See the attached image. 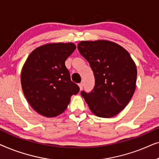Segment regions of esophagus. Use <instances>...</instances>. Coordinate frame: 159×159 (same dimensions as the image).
<instances>
[{
    "mask_svg": "<svg viewBox=\"0 0 159 159\" xmlns=\"http://www.w3.org/2000/svg\"><path fill=\"white\" fill-rule=\"evenodd\" d=\"M79 87H80V90H82V89L83 88V83H82V82H80V83H79Z\"/></svg>",
    "mask_w": 159,
    "mask_h": 159,
    "instance_id": "1",
    "label": "esophagus"
}]
</instances>
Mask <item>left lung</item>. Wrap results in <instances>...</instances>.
<instances>
[{
    "instance_id": "obj_1",
    "label": "left lung",
    "mask_w": 159,
    "mask_h": 159,
    "mask_svg": "<svg viewBox=\"0 0 159 159\" xmlns=\"http://www.w3.org/2000/svg\"><path fill=\"white\" fill-rule=\"evenodd\" d=\"M94 74L95 86L81 95L93 114L109 118L129 103L135 90L137 68L129 53L107 40L82 41L77 45Z\"/></svg>"
}]
</instances>
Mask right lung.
Segmentation results:
<instances>
[{"mask_svg":"<svg viewBox=\"0 0 159 159\" xmlns=\"http://www.w3.org/2000/svg\"><path fill=\"white\" fill-rule=\"evenodd\" d=\"M76 49L74 43H52L34 50L21 74L25 96L34 111L47 117L56 116L67 108L80 88L71 80L65 61Z\"/></svg>","mask_w":159,"mask_h":159,"instance_id":"right-lung-1","label":"right lung"}]
</instances>
